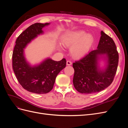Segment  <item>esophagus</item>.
I'll use <instances>...</instances> for the list:
<instances>
[{
    "instance_id": "1",
    "label": "esophagus",
    "mask_w": 128,
    "mask_h": 128,
    "mask_svg": "<svg viewBox=\"0 0 128 128\" xmlns=\"http://www.w3.org/2000/svg\"><path fill=\"white\" fill-rule=\"evenodd\" d=\"M66 64H67V66H70V65L72 64V62H71L70 61L68 60V61H67V62H66Z\"/></svg>"
}]
</instances>
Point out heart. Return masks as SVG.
Here are the masks:
<instances>
[{
    "instance_id": "b5f03b06",
    "label": "heart",
    "mask_w": 128,
    "mask_h": 128,
    "mask_svg": "<svg viewBox=\"0 0 128 128\" xmlns=\"http://www.w3.org/2000/svg\"><path fill=\"white\" fill-rule=\"evenodd\" d=\"M61 42L68 48L72 47V56L76 58L82 56L87 53L94 42V38L90 34H86L83 31L70 32L61 37Z\"/></svg>"
}]
</instances>
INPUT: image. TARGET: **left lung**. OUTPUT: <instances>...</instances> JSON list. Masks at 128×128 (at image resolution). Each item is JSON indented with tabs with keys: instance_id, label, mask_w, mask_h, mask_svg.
<instances>
[{
	"instance_id": "1",
	"label": "left lung",
	"mask_w": 128,
	"mask_h": 128,
	"mask_svg": "<svg viewBox=\"0 0 128 128\" xmlns=\"http://www.w3.org/2000/svg\"><path fill=\"white\" fill-rule=\"evenodd\" d=\"M98 47L73 63V84L81 94L98 92L110 86L117 70L118 54L114 42L102 31ZM104 66H101V62Z\"/></svg>"
}]
</instances>
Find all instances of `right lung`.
<instances>
[{
    "label": "right lung",
    "instance_id": "obj_1",
    "mask_svg": "<svg viewBox=\"0 0 128 128\" xmlns=\"http://www.w3.org/2000/svg\"><path fill=\"white\" fill-rule=\"evenodd\" d=\"M50 23H36L21 33L15 42L13 50V69L18 82L29 92L47 94L53 88L56 77L66 66V60L56 61L47 58L40 64L32 65L26 60L24 49L38 36L44 34L42 29Z\"/></svg>",
    "mask_w": 128,
    "mask_h": 128
}]
</instances>
